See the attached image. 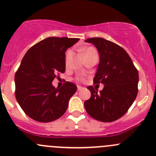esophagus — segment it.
<instances>
[{
	"mask_svg": "<svg viewBox=\"0 0 156 156\" xmlns=\"http://www.w3.org/2000/svg\"><path fill=\"white\" fill-rule=\"evenodd\" d=\"M83 89V88L82 87V86H77V89H78V91H80V90Z\"/></svg>",
	"mask_w": 156,
	"mask_h": 156,
	"instance_id": "34e87169",
	"label": "esophagus"
}]
</instances>
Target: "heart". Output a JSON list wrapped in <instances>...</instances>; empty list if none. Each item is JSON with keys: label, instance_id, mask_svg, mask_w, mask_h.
Instances as JSON below:
<instances>
[{"label": "heart", "instance_id": "b5f03b06", "mask_svg": "<svg viewBox=\"0 0 156 156\" xmlns=\"http://www.w3.org/2000/svg\"><path fill=\"white\" fill-rule=\"evenodd\" d=\"M92 50H94V49H92V48H86V49H82V53L83 55H86V53H88V52H91V51ZM71 50H68L67 52L66 53V56H65V62H66V65L68 64V62H69V58H70V55H71Z\"/></svg>", "mask_w": 156, "mask_h": 156}]
</instances>
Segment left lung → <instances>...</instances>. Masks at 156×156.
Here are the masks:
<instances>
[{
  "label": "left lung",
  "mask_w": 156,
  "mask_h": 156,
  "mask_svg": "<svg viewBox=\"0 0 156 156\" xmlns=\"http://www.w3.org/2000/svg\"><path fill=\"white\" fill-rule=\"evenodd\" d=\"M92 43L99 53V64L94 83L104 85L98 92L91 86L87 88L91 98L84 102L90 116L110 122L124 115L137 95L139 76L132 60L123 48L101 37L86 40Z\"/></svg>",
  "instance_id": "8db88e82"
}]
</instances>
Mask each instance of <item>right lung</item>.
<instances>
[{
	"mask_svg": "<svg viewBox=\"0 0 156 156\" xmlns=\"http://www.w3.org/2000/svg\"><path fill=\"white\" fill-rule=\"evenodd\" d=\"M78 38L51 37L28 49L15 75L16 98L27 115L35 121L49 122L66 112L77 87L66 82L55 88L52 81L65 71V52Z\"/></svg>",
	"mask_w": 156,
	"mask_h": 156,
	"instance_id": "right-lung-1",
	"label": "right lung"
}]
</instances>
